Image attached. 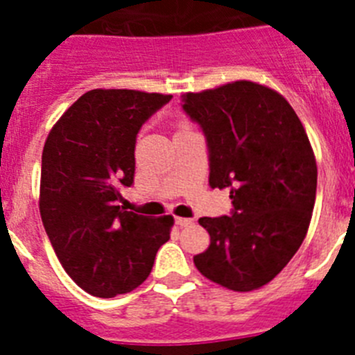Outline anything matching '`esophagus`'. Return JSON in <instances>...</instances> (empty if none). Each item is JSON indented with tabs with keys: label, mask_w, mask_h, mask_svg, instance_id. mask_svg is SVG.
I'll use <instances>...</instances> for the list:
<instances>
[{
	"label": "esophagus",
	"mask_w": 355,
	"mask_h": 355,
	"mask_svg": "<svg viewBox=\"0 0 355 355\" xmlns=\"http://www.w3.org/2000/svg\"><path fill=\"white\" fill-rule=\"evenodd\" d=\"M175 224L180 225V227H188V225L192 224V218H184V216H174Z\"/></svg>",
	"instance_id": "34e87169"
}]
</instances>
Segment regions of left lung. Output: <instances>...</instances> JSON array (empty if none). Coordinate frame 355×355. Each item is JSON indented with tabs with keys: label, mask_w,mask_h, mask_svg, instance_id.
I'll use <instances>...</instances> for the list:
<instances>
[{
	"label": "left lung",
	"mask_w": 355,
	"mask_h": 355,
	"mask_svg": "<svg viewBox=\"0 0 355 355\" xmlns=\"http://www.w3.org/2000/svg\"><path fill=\"white\" fill-rule=\"evenodd\" d=\"M206 137L209 187L229 188L233 211L202 216L209 247L197 270L234 291L270 283L302 245L316 197V162L295 110L281 94L234 81L183 96Z\"/></svg>",
	"instance_id": "left-lung-1"
}]
</instances>
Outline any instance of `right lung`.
Listing matches in <instances>:
<instances>
[{"mask_svg":"<svg viewBox=\"0 0 355 355\" xmlns=\"http://www.w3.org/2000/svg\"><path fill=\"white\" fill-rule=\"evenodd\" d=\"M171 99L139 90H90L44 144V229L65 272L94 297L112 299L140 286L171 238V215L144 216L119 206L121 188L133 184L137 135Z\"/></svg>","mask_w":355,"mask_h":355,"instance_id":"add662e5","label":"right lung"}]
</instances>
